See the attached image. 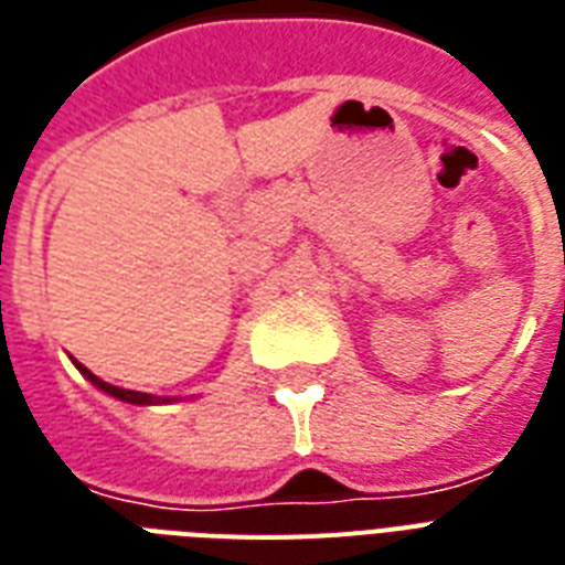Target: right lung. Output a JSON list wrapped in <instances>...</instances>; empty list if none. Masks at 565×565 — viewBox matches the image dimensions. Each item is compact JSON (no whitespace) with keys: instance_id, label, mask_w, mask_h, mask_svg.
I'll return each mask as SVG.
<instances>
[{"instance_id":"1","label":"right lung","mask_w":565,"mask_h":565,"mask_svg":"<svg viewBox=\"0 0 565 565\" xmlns=\"http://www.w3.org/2000/svg\"><path fill=\"white\" fill-rule=\"evenodd\" d=\"M78 370H81V373H84V376L89 379V382H93V385L102 387L104 394L116 396V399H121V403H134V405H154V403H160V399H157V396H151V394H139V391H125V387L107 385V382H102V379H98V376H93V373H89V370L84 367V364H78ZM162 403H166V399H162Z\"/></svg>"}]
</instances>
